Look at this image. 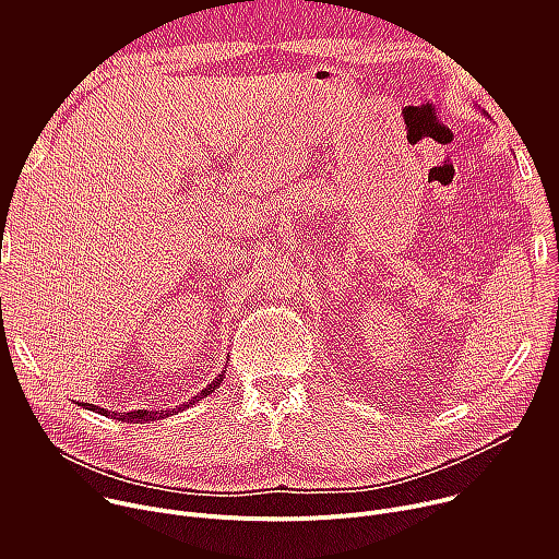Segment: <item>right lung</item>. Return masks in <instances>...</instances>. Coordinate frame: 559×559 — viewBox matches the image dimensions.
I'll return each mask as SVG.
<instances>
[{
    "label": "right lung",
    "mask_w": 559,
    "mask_h": 559,
    "mask_svg": "<svg viewBox=\"0 0 559 559\" xmlns=\"http://www.w3.org/2000/svg\"><path fill=\"white\" fill-rule=\"evenodd\" d=\"M221 380H223V373L212 382V384H207L199 395H194L192 397V401L190 403H183V405H179L177 409H173V412H162V414H158V412H145V409H139V412H128V414H123V416H117L115 412V416H117V420H123V423H150V420H162V418H168L170 414H179V412H183L186 407H190L194 401H199V397H203V395H210L214 389H218V384H221ZM84 407H88V409H93V412H99V414H106V416H110V412H106V409H99V407H95V405H84Z\"/></svg>",
    "instance_id": "1"
}]
</instances>
